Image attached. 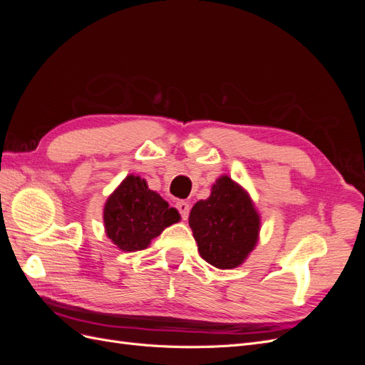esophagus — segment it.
<instances>
[{
  "label": "esophagus",
  "instance_id": "34e87169",
  "mask_svg": "<svg viewBox=\"0 0 365 365\" xmlns=\"http://www.w3.org/2000/svg\"><path fill=\"white\" fill-rule=\"evenodd\" d=\"M175 207H176V210H178L180 212V215H181V217L185 220L187 217H189V213H190V205H189V202H185V201H178L175 204Z\"/></svg>",
  "mask_w": 365,
  "mask_h": 365
}]
</instances>
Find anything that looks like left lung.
<instances>
[{
  "mask_svg": "<svg viewBox=\"0 0 365 365\" xmlns=\"http://www.w3.org/2000/svg\"><path fill=\"white\" fill-rule=\"evenodd\" d=\"M189 224L201 257L216 268L231 269L256 247L260 219L248 193L220 176L210 197L193 205Z\"/></svg>",
  "mask_w": 365,
  "mask_h": 365,
  "instance_id": "1",
  "label": "left lung"
}]
</instances>
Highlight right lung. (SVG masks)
I'll list each match as a JSON object with an SVG mask.
<instances>
[{"mask_svg":"<svg viewBox=\"0 0 365 365\" xmlns=\"http://www.w3.org/2000/svg\"><path fill=\"white\" fill-rule=\"evenodd\" d=\"M103 220L106 235L123 251L145 250L153 237L180 220V215L140 176L129 175L108 197Z\"/></svg>","mask_w":365,"mask_h":365,"instance_id":"1","label":"right lung"}]
</instances>
